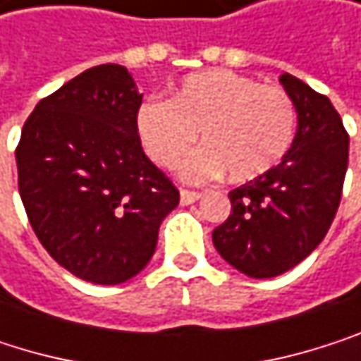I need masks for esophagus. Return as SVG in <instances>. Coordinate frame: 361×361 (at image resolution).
<instances>
[{
  "label": "esophagus",
  "instance_id": "esophagus-1",
  "mask_svg": "<svg viewBox=\"0 0 361 361\" xmlns=\"http://www.w3.org/2000/svg\"><path fill=\"white\" fill-rule=\"evenodd\" d=\"M203 195L201 192H195V190H182V195H179V201H182V205H192L201 199Z\"/></svg>",
  "mask_w": 361,
  "mask_h": 361
}]
</instances>
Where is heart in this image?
Here are the masks:
<instances>
[{"mask_svg": "<svg viewBox=\"0 0 361 361\" xmlns=\"http://www.w3.org/2000/svg\"><path fill=\"white\" fill-rule=\"evenodd\" d=\"M137 130L143 149L162 169L182 162L201 135L205 149L184 166L190 182H207L224 169L237 182H247L288 154L296 105L279 86L207 69L184 78L171 101L147 99L137 114Z\"/></svg>", "mask_w": 361, "mask_h": 361, "instance_id": "heart-1", "label": "heart"}]
</instances>
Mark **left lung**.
Segmentation results:
<instances>
[{
  "label": "left lung",
  "instance_id": "8db88e82",
  "mask_svg": "<svg viewBox=\"0 0 361 361\" xmlns=\"http://www.w3.org/2000/svg\"><path fill=\"white\" fill-rule=\"evenodd\" d=\"M298 111V130L283 160L228 192L231 216L214 245L237 271L277 277L302 262L326 237L341 205L349 164V133L330 99L283 73Z\"/></svg>",
  "mask_w": 361,
  "mask_h": 361
}]
</instances>
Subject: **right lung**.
<instances>
[{
	"instance_id": "right-lung-1",
	"label": "right lung",
	"mask_w": 361,
	"mask_h": 361,
	"mask_svg": "<svg viewBox=\"0 0 361 361\" xmlns=\"http://www.w3.org/2000/svg\"><path fill=\"white\" fill-rule=\"evenodd\" d=\"M141 94L122 65H97L27 118L18 192L33 233L71 275L116 286L149 262L179 190L143 154Z\"/></svg>"
}]
</instances>
